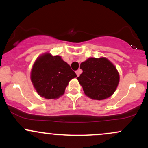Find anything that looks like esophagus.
<instances>
[{
	"label": "esophagus",
	"instance_id": "esophagus-1",
	"mask_svg": "<svg viewBox=\"0 0 148 148\" xmlns=\"http://www.w3.org/2000/svg\"><path fill=\"white\" fill-rule=\"evenodd\" d=\"M81 71L80 69H79V70H77V71H76V74H77V77H79V75H80V74H81Z\"/></svg>",
	"mask_w": 148,
	"mask_h": 148
}]
</instances>
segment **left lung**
<instances>
[{
    "mask_svg": "<svg viewBox=\"0 0 148 148\" xmlns=\"http://www.w3.org/2000/svg\"><path fill=\"white\" fill-rule=\"evenodd\" d=\"M82 74L77 77L84 93L92 100L110 98L119 82V74L115 66L106 58H89L81 63Z\"/></svg>",
    "mask_w": 148,
    "mask_h": 148,
    "instance_id": "obj_1",
    "label": "left lung"
}]
</instances>
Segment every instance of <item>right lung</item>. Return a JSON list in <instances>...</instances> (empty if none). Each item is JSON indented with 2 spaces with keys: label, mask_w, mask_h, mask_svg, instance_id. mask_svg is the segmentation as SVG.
I'll list each match as a JSON object with an SVG mask.
<instances>
[{
  "label": "right lung",
  "mask_w": 148,
  "mask_h": 148,
  "mask_svg": "<svg viewBox=\"0 0 148 148\" xmlns=\"http://www.w3.org/2000/svg\"><path fill=\"white\" fill-rule=\"evenodd\" d=\"M77 77L70 66L59 56L44 53L35 61L31 71V80L40 96L57 99L64 93L69 81Z\"/></svg>",
  "instance_id": "add662e5"
}]
</instances>
